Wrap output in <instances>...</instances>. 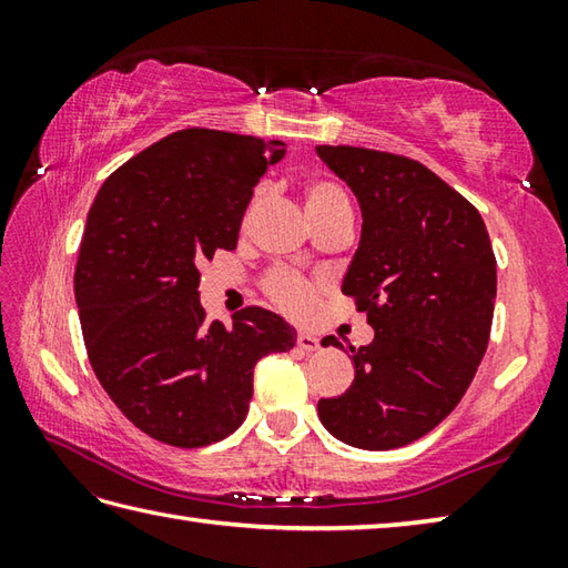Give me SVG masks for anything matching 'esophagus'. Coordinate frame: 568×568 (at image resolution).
<instances>
[{
    "label": "esophagus",
    "mask_w": 568,
    "mask_h": 568,
    "mask_svg": "<svg viewBox=\"0 0 568 568\" xmlns=\"http://www.w3.org/2000/svg\"><path fill=\"white\" fill-rule=\"evenodd\" d=\"M297 346L303 348V352H317L320 339H317L315 334H310V332H300L297 334Z\"/></svg>",
    "instance_id": "1"
}]
</instances>
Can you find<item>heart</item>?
<instances>
[{
    "label": "heart",
    "instance_id": "1",
    "mask_svg": "<svg viewBox=\"0 0 568 568\" xmlns=\"http://www.w3.org/2000/svg\"><path fill=\"white\" fill-rule=\"evenodd\" d=\"M256 202L258 192L248 202V214L256 207ZM305 210L310 214V220H320V216H327L332 212L348 210V200L344 195V190L332 183V180H310L305 185ZM265 293H268V297L281 310L291 312V315H303V312L310 310L317 291L315 285L305 281V277L287 271H275L268 277V283H265Z\"/></svg>",
    "mask_w": 568,
    "mask_h": 568
}]
</instances>
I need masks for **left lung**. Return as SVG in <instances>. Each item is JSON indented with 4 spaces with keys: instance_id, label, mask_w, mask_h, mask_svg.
I'll return each instance as SVG.
<instances>
[{
    "instance_id": "1",
    "label": "left lung",
    "mask_w": 568,
    "mask_h": 568,
    "mask_svg": "<svg viewBox=\"0 0 568 568\" xmlns=\"http://www.w3.org/2000/svg\"><path fill=\"white\" fill-rule=\"evenodd\" d=\"M358 200L361 241L342 293L376 332L354 348L356 376L317 403L322 425L356 449L425 437L462 400L484 358L496 305V256L484 216L405 155L317 146ZM322 346H342L334 336Z\"/></svg>"
}]
</instances>
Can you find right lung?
I'll list each match as a JSON object with an SVG mask.
<instances>
[{
    "instance_id": "right-lung-1",
    "label": "right lung",
    "mask_w": 568,
    "mask_h": 568,
    "mask_svg": "<svg viewBox=\"0 0 568 568\" xmlns=\"http://www.w3.org/2000/svg\"><path fill=\"white\" fill-rule=\"evenodd\" d=\"M283 141L183 129L104 180L84 226L75 300L94 376L126 419L180 449L222 442L246 419L253 366L297 332L246 307L204 322L200 265L234 251L253 187Z\"/></svg>"
}]
</instances>
